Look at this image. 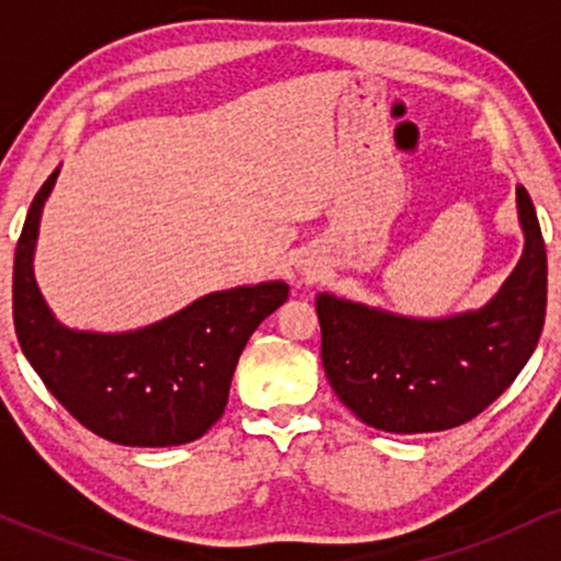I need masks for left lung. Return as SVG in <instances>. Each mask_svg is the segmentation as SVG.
Instances as JSON below:
<instances>
[{
  "mask_svg": "<svg viewBox=\"0 0 561 561\" xmlns=\"http://www.w3.org/2000/svg\"><path fill=\"white\" fill-rule=\"evenodd\" d=\"M517 214L523 259L478 311L411 319L319 295L327 379L364 424L398 435L459 427L523 371L546 317V244L525 186H517Z\"/></svg>",
  "mask_w": 561,
  "mask_h": 561,
  "instance_id": "1",
  "label": "left lung"
}]
</instances>
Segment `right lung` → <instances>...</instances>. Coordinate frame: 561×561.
I'll list each match as a JSON object with an SVG mask.
<instances>
[{"label":"right lung","mask_w":561,"mask_h":561,"mask_svg":"<svg viewBox=\"0 0 561 561\" xmlns=\"http://www.w3.org/2000/svg\"><path fill=\"white\" fill-rule=\"evenodd\" d=\"M57 173L36 192L15 248L12 319L25 358L70 416L105 440L139 448L197 440L221 420L242 347L289 287L221 289L134 332L70 330L34 279L38 221Z\"/></svg>","instance_id":"add662e5"}]
</instances>
